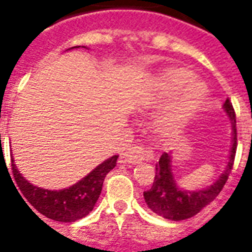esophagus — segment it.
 <instances>
[{
	"label": "esophagus",
	"mask_w": 252,
	"mask_h": 252,
	"mask_svg": "<svg viewBox=\"0 0 252 252\" xmlns=\"http://www.w3.org/2000/svg\"><path fill=\"white\" fill-rule=\"evenodd\" d=\"M123 158H124V161L129 162V164L140 162L142 160H145V152H143V148H142L140 145H132V146H129V148L126 150V153L123 155Z\"/></svg>",
	"instance_id": "esophagus-1"
}]
</instances>
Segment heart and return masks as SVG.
Returning <instances> with one entry per match:
<instances>
[{
  "label": "heart",
  "mask_w": 252,
  "mask_h": 252,
  "mask_svg": "<svg viewBox=\"0 0 252 252\" xmlns=\"http://www.w3.org/2000/svg\"><path fill=\"white\" fill-rule=\"evenodd\" d=\"M193 80L194 74L188 68H169L162 73L158 80V97L161 100L174 99L179 92H183L178 97L174 113L169 117L175 124L191 116L205 97L207 88L204 84Z\"/></svg>",
  "instance_id": "obj_1"
}]
</instances>
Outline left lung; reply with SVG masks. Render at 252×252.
Masks as SVG:
<instances>
[{
    "mask_svg": "<svg viewBox=\"0 0 252 252\" xmlns=\"http://www.w3.org/2000/svg\"><path fill=\"white\" fill-rule=\"evenodd\" d=\"M223 109L232 121L233 129V145L230 149V156L226 169L220 176L217 182L211 186L196 191H186L178 188L174 175L171 172V156L162 153L158 162L156 164V176L153 186L149 190L143 191V197L152 211L165 220H184L194 217L205 205H208L217 197L226 184L227 176L233 168L236 148H237V128H236V113L232 102L227 97Z\"/></svg>",
    "mask_w": 252,
    "mask_h": 252,
    "instance_id": "left-lung-1",
    "label": "left lung"
}]
</instances>
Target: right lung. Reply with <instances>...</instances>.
Segmentation results:
<instances>
[{"label": "right lung", "instance_id": "1", "mask_svg": "<svg viewBox=\"0 0 252 252\" xmlns=\"http://www.w3.org/2000/svg\"><path fill=\"white\" fill-rule=\"evenodd\" d=\"M117 158L119 156H113L104 160L80 182L63 190H48L32 186L19 172L13 160H11V167L16 185L29 204H32V207L49 220L58 222H74L87 217L94 210V205L100 196L104 178L116 167Z\"/></svg>", "mask_w": 252, "mask_h": 252}]
</instances>
